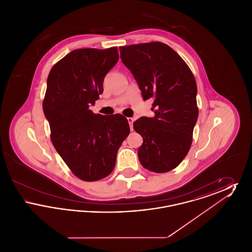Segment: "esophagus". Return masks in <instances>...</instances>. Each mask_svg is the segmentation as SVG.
Masks as SVG:
<instances>
[{
  "mask_svg": "<svg viewBox=\"0 0 252 252\" xmlns=\"http://www.w3.org/2000/svg\"><path fill=\"white\" fill-rule=\"evenodd\" d=\"M127 121H128V123H129V126H130V130H133V121H134V119L133 118H131V117H128L127 118Z\"/></svg>",
  "mask_w": 252,
  "mask_h": 252,
  "instance_id": "esophagus-1",
  "label": "esophagus"
}]
</instances>
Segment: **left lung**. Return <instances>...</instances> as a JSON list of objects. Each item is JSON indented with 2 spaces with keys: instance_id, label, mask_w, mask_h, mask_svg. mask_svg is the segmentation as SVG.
<instances>
[{
  "instance_id": "obj_1",
  "label": "left lung",
  "mask_w": 252,
  "mask_h": 252,
  "mask_svg": "<svg viewBox=\"0 0 252 252\" xmlns=\"http://www.w3.org/2000/svg\"><path fill=\"white\" fill-rule=\"evenodd\" d=\"M119 49L144 100H154V117H141L133 124L144 141L138 149L140 162L149 171L166 173L180 164L192 144L198 117L195 79L180 55L164 43Z\"/></svg>"
}]
</instances>
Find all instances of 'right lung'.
<instances>
[{
    "instance_id": "1",
    "label": "right lung",
    "mask_w": 252,
    "mask_h": 252,
    "mask_svg": "<svg viewBox=\"0 0 252 252\" xmlns=\"http://www.w3.org/2000/svg\"><path fill=\"white\" fill-rule=\"evenodd\" d=\"M119 60L117 47L73 50L49 72L43 100L51 140L72 173L84 181L102 180L112 172L121 144L130 129L121 114H94L106 74Z\"/></svg>"
}]
</instances>
